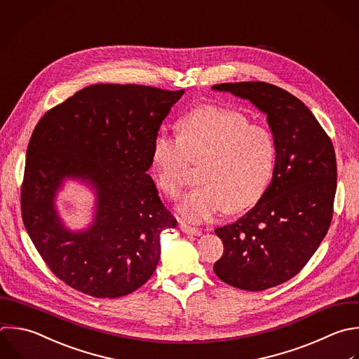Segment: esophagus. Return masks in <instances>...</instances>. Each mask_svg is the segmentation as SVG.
<instances>
[{
    "label": "esophagus",
    "mask_w": 359,
    "mask_h": 359,
    "mask_svg": "<svg viewBox=\"0 0 359 359\" xmlns=\"http://www.w3.org/2000/svg\"><path fill=\"white\" fill-rule=\"evenodd\" d=\"M180 229H181L182 233H185V234H192V236H201V234H202V230H201V229L192 227V226H189V224H187V223H184V222L180 223Z\"/></svg>",
    "instance_id": "esophagus-1"
}]
</instances>
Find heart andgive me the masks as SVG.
Wrapping results in <instances>:
<instances>
[{"instance_id":"obj_1","label":"heart","mask_w":359,"mask_h":359,"mask_svg":"<svg viewBox=\"0 0 359 359\" xmlns=\"http://www.w3.org/2000/svg\"><path fill=\"white\" fill-rule=\"evenodd\" d=\"M276 146L271 130L250 123L234 109L199 107L180 121V135L161 129L151 146V164L160 187L178 195L192 163L205 161L201 187L180 201L178 213L199 223L226 212L254 206L265 194L275 167Z\"/></svg>"}]
</instances>
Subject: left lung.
I'll list each match as a JSON object with an SVG mask.
<instances>
[{
  "label": "left lung",
  "instance_id": "8db88e82",
  "mask_svg": "<svg viewBox=\"0 0 359 359\" xmlns=\"http://www.w3.org/2000/svg\"><path fill=\"white\" fill-rule=\"evenodd\" d=\"M248 100L266 115L276 146L271 184L237 222L215 230L223 255L215 273L244 290H265L293 278L328 231L337 188L332 143L310 109L262 81L212 87Z\"/></svg>",
  "mask_w": 359,
  "mask_h": 359
}]
</instances>
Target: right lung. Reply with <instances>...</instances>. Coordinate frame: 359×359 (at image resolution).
<instances>
[{
	"instance_id": "1",
	"label": "right lung",
	"mask_w": 359,
	"mask_h": 359,
	"mask_svg": "<svg viewBox=\"0 0 359 359\" xmlns=\"http://www.w3.org/2000/svg\"><path fill=\"white\" fill-rule=\"evenodd\" d=\"M184 90L95 84L48 111L29 140L21 191L25 229L50 271L94 297H121L146 283L160 259V233L177 226L163 205L151 146ZM97 195L93 224L72 232L54 198L66 179Z\"/></svg>"
}]
</instances>
